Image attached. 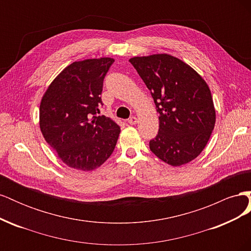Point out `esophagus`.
Here are the masks:
<instances>
[{
	"instance_id": "esophagus-1",
	"label": "esophagus",
	"mask_w": 251,
	"mask_h": 251,
	"mask_svg": "<svg viewBox=\"0 0 251 251\" xmlns=\"http://www.w3.org/2000/svg\"><path fill=\"white\" fill-rule=\"evenodd\" d=\"M137 123H138L137 117H135V116L130 117V118H128V120H127V124L131 125V126H134V125H136Z\"/></svg>"
}]
</instances>
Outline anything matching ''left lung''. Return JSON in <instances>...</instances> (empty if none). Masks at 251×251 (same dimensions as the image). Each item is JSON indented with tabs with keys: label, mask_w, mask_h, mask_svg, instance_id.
Listing matches in <instances>:
<instances>
[{
	"label": "left lung",
	"mask_w": 251,
	"mask_h": 251,
	"mask_svg": "<svg viewBox=\"0 0 251 251\" xmlns=\"http://www.w3.org/2000/svg\"><path fill=\"white\" fill-rule=\"evenodd\" d=\"M151 91L159 132L150 149L172 166L186 164L206 147L216 124L209 87L201 75L166 53L128 59Z\"/></svg>",
	"instance_id": "left-lung-1"
}]
</instances>
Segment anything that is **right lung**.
Instances as JSON below:
<instances>
[{"label": "right lung", "instance_id": "right-lung-1", "mask_svg": "<svg viewBox=\"0 0 251 251\" xmlns=\"http://www.w3.org/2000/svg\"><path fill=\"white\" fill-rule=\"evenodd\" d=\"M114 58L73 62L44 93L40 127L45 140L69 168L90 172L108 160L115 149L120 126L98 116L103 78Z\"/></svg>", "mask_w": 251, "mask_h": 251}]
</instances>
